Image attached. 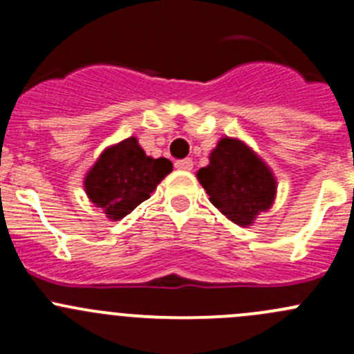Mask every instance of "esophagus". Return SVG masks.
I'll return each mask as SVG.
<instances>
[{
  "instance_id": "34e87169",
  "label": "esophagus",
  "mask_w": 354,
  "mask_h": 354,
  "mask_svg": "<svg viewBox=\"0 0 354 354\" xmlns=\"http://www.w3.org/2000/svg\"><path fill=\"white\" fill-rule=\"evenodd\" d=\"M174 166H176V169H180V171H192V167H194V160L181 159V160H176V162H174Z\"/></svg>"
}]
</instances>
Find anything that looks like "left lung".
<instances>
[{"mask_svg":"<svg viewBox=\"0 0 354 354\" xmlns=\"http://www.w3.org/2000/svg\"><path fill=\"white\" fill-rule=\"evenodd\" d=\"M210 203L231 223L248 227L274 205L277 180L269 164L243 140L223 137L197 171Z\"/></svg>","mask_w":354,"mask_h":354,"instance_id":"8db88e82","label":"left lung"}]
</instances>
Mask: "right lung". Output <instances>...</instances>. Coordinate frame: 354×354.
Wrapping results in <instances>:
<instances>
[{
    "instance_id": "right-lung-1",
    "label": "right lung",
    "mask_w": 354,
    "mask_h": 354,
    "mask_svg": "<svg viewBox=\"0 0 354 354\" xmlns=\"http://www.w3.org/2000/svg\"><path fill=\"white\" fill-rule=\"evenodd\" d=\"M173 171L166 157L145 154L137 137L109 145L84 178V190L111 221H120L151 198L157 185Z\"/></svg>"
}]
</instances>
